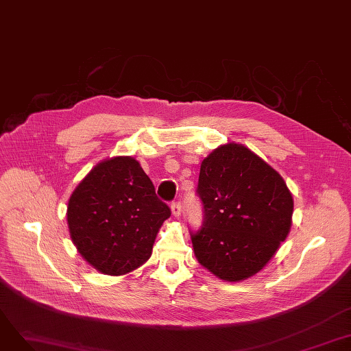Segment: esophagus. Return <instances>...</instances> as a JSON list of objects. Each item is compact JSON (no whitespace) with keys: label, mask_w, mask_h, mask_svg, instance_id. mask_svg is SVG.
I'll use <instances>...</instances> for the list:
<instances>
[{"label":"esophagus","mask_w":351,"mask_h":351,"mask_svg":"<svg viewBox=\"0 0 351 351\" xmlns=\"http://www.w3.org/2000/svg\"><path fill=\"white\" fill-rule=\"evenodd\" d=\"M171 210H172V214H173L175 218L180 217V211H182V208H180V204L179 202H173L171 205Z\"/></svg>","instance_id":"esophagus-1"}]
</instances>
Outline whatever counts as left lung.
<instances>
[{
    "mask_svg": "<svg viewBox=\"0 0 351 351\" xmlns=\"http://www.w3.org/2000/svg\"><path fill=\"white\" fill-rule=\"evenodd\" d=\"M197 193L204 221L191 231L193 252L219 279L256 275L289 234L292 193L274 167L237 143L202 160Z\"/></svg>",
    "mask_w": 351,
    "mask_h": 351,
    "instance_id": "1",
    "label": "left lung"
}]
</instances>
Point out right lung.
Here are the masks:
<instances>
[{
  "label": "right lung",
  "mask_w": 351,
  "mask_h": 351,
  "mask_svg": "<svg viewBox=\"0 0 351 351\" xmlns=\"http://www.w3.org/2000/svg\"><path fill=\"white\" fill-rule=\"evenodd\" d=\"M171 208L130 156L98 163L68 202L71 239L85 261L104 275H125L145 263Z\"/></svg>",
  "instance_id": "1"
}]
</instances>
